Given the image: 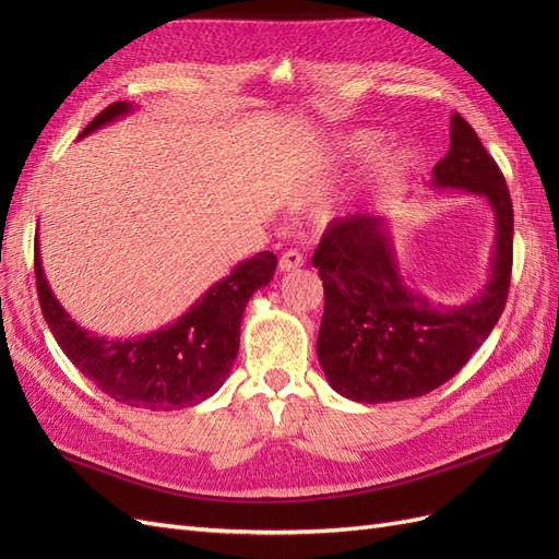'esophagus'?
Returning a JSON list of instances; mask_svg holds the SVG:
<instances>
[{"label":"esophagus","instance_id":"34e87169","mask_svg":"<svg viewBox=\"0 0 559 559\" xmlns=\"http://www.w3.org/2000/svg\"><path fill=\"white\" fill-rule=\"evenodd\" d=\"M302 265V253H298L296 249L284 251L280 257V270L282 273H292V270H298Z\"/></svg>","mask_w":559,"mask_h":559}]
</instances>
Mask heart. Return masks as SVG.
<instances>
[{
  "label": "heart",
  "instance_id": "obj_1",
  "mask_svg": "<svg viewBox=\"0 0 559 559\" xmlns=\"http://www.w3.org/2000/svg\"><path fill=\"white\" fill-rule=\"evenodd\" d=\"M382 134L378 130L370 128H357V130H347L335 134V138L329 140L324 154L319 158V167L324 170H333V167H341L345 163H357L369 158L382 146ZM373 156V155H372ZM374 157V156H373ZM413 165V154L408 148H386L380 151V154L368 163L366 170V189H384V186L394 183L396 179H401L405 173L411 170ZM345 207H329L321 218H333L337 212Z\"/></svg>",
  "mask_w": 559,
  "mask_h": 559
}]
</instances>
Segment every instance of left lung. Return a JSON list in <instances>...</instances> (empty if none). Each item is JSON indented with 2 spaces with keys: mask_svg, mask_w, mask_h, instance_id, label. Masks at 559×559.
Wrapping results in <instances>:
<instances>
[{
  "mask_svg": "<svg viewBox=\"0 0 559 559\" xmlns=\"http://www.w3.org/2000/svg\"><path fill=\"white\" fill-rule=\"evenodd\" d=\"M429 189L487 200L495 247L483 289L464 302H436L399 263L386 214L335 218L312 265L324 284L317 359L337 394L386 403L429 394L448 382L492 333L503 312L513 265V205L497 163L460 114L450 118V151Z\"/></svg>",
  "mask_w": 559,
  "mask_h": 559,
  "instance_id": "8db88e82",
  "label": "left lung"
}]
</instances>
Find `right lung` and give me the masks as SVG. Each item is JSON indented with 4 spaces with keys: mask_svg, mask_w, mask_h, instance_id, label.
Wrapping results in <instances>:
<instances>
[{
    "mask_svg": "<svg viewBox=\"0 0 559 559\" xmlns=\"http://www.w3.org/2000/svg\"><path fill=\"white\" fill-rule=\"evenodd\" d=\"M132 103H114L79 134L105 128L132 114ZM277 257L261 251L212 284L175 324L138 337H99L67 312L44 275L39 233L35 270L39 306L50 333L70 361L118 403L146 411H175L214 396L240 349V324L249 298L275 275Z\"/></svg>",
    "mask_w": 559,
    "mask_h": 559,
    "instance_id": "add662e5",
    "label": "right lung"
}]
</instances>
